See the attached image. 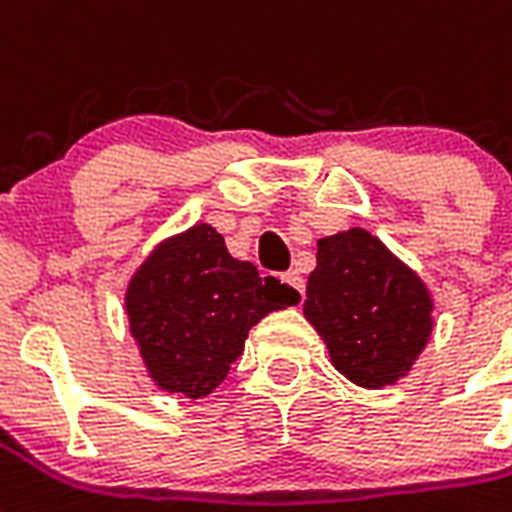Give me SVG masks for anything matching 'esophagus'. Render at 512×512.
Listing matches in <instances>:
<instances>
[{"label":"esophagus","instance_id":"esophagus-1","mask_svg":"<svg viewBox=\"0 0 512 512\" xmlns=\"http://www.w3.org/2000/svg\"><path fill=\"white\" fill-rule=\"evenodd\" d=\"M283 280L293 288V293H296V299H304V277L299 275V272H285Z\"/></svg>","mask_w":512,"mask_h":512}]
</instances>
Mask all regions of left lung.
Instances as JSON below:
<instances>
[{
	"label": "left lung",
	"mask_w": 512,
	"mask_h": 512,
	"mask_svg": "<svg viewBox=\"0 0 512 512\" xmlns=\"http://www.w3.org/2000/svg\"><path fill=\"white\" fill-rule=\"evenodd\" d=\"M304 315L328 344L336 371L360 387L406 376L433 331L425 283L366 229L320 240Z\"/></svg>",
	"instance_id": "8db88e82"
}]
</instances>
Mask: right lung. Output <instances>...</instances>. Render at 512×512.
<instances>
[{
	"mask_svg": "<svg viewBox=\"0 0 512 512\" xmlns=\"http://www.w3.org/2000/svg\"><path fill=\"white\" fill-rule=\"evenodd\" d=\"M291 285L229 256L224 237L197 224L146 259L130 280V334L149 374L165 392L202 398L243 355L245 339L267 312L296 304Z\"/></svg>",
	"mask_w": 512,
	"mask_h": 512,
	"instance_id": "1",
	"label": "right lung"
}]
</instances>
